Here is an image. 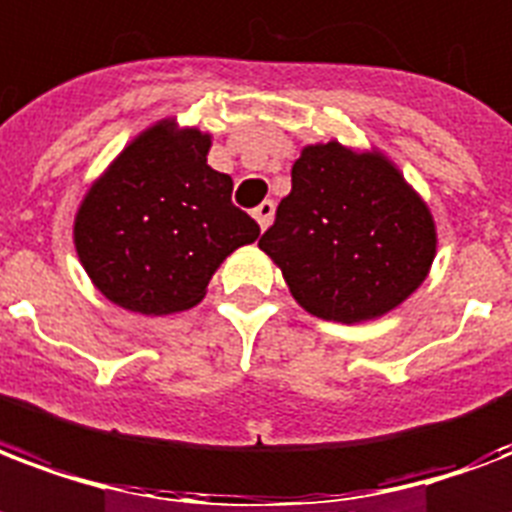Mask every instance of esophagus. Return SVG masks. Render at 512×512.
<instances>
[{
	"label": "esophagus",
	"mask_w": 512,
	"mask_h": 512,
	"mask_svg": "<svg viewBox=\"0 0 512 512\" xmlns=\"http://www.w3.org/2000/svg\"><path fill=\"white\" fill-rule=\"evenodd\" d=\"M255 220L260 228H268V222L273 220V201H263L260 206H255Z\"/></svg>",
	"instance_id": "obj_1"
}]
</instances>
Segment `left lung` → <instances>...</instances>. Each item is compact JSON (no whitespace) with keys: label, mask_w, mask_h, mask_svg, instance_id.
Returning <instances> with one entry per match:
<instances>
[{"label":"left lung","mask_w":512,"mask_h":512,"mask_svg":"<svg viewBox=\"0 0 512 512\" xmlns=\"http://www.w3.org/2000/svg\"><path fill=\"white\" fill-rule=\"evenodd\" d=\"M260 249L306 311L354 325L386 314L424 282L435 225L392 163L327 142L295 161L292 190Z\"/></svg>","instance_id":"obj_1"}]
</instances>
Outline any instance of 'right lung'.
<instances>
[{"label": "right lung", "instance_id": "right-lung-1", "mask_svg": "<svg viewBox=\"0 0 512 512\" xmlns=\"http://www.w3.org/2000/svg\"><path fill=\"white\" fill-rule=\"evenodd\" d=\"M209 136L144 131L85 195L74 244L112 303L171 314L204 298L214 268L252 244L260 225L233 204V179L206 163Z\"/></svg>", "mask_w": 512, "mask_h": 512}]
</instances>
